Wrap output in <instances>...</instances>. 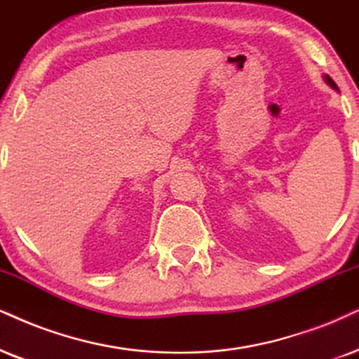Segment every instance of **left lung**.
Masks as SVG:
<instances>
[{"instance_id":"1","label":"left lung","mask_w":359,"mask_h":359,"mask_svg":"<svg viewBox=\"0 0 359 359\" xmlns=\"http://www.w3.org/2000/svg\"><path fill=\"white\" fill-rule=\"evenodd\" d=\"M325 81H326V84H328V86H331V88H333V89H338V86H337V84H334V81H333V79H331V78H330V76H325Z\"/></svg>"}]
</instances>
